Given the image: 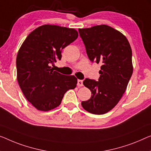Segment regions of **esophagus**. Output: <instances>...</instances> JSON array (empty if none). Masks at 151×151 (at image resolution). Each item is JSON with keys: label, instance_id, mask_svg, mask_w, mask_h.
<instances>
[{"label": "esophagus", "instance_id": "obj_1", "mask_svg": "<svg viewBox=\"0 0 151 151\" xmlns=\"http://www.w3.org/2000/svg\"><path fill=\"white\" fill-rule=\"evenodd\" d=\"M77 85H78V87H82L83 85V81H82V80H78V81H77Z\"/></svg>", "mask_w": 151, "mask_h": 151}]
</instances>
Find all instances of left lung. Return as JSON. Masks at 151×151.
Wrapping results in <instances>:
<instances>
[{
	"mask_svg": "<svg viewBox=\"0 0 151 151\" xmlns=\"http://www.w3.org/2000/svg\"><path fill=\"white\" fill-rule=\"evenodd\" d=\"M78 32L90 61L102 64L98 81H83L92 96L81 105L90 113L105 114L118 104L133 73L131 47L122 33L107 25L80 28Z\"/></svg>",
	"mask_w": 151,
	"mask_h": 151,
	"instance_id": "left-lung-1",
	"label": "left lung"
}]
</instances>
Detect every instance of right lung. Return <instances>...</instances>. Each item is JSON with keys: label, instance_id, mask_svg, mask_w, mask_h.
Instances as JSON below:
<instances>
[{"label": "right lung", "instance_id": "obj_1", "mask_svg": "<svg viewBox=\"0 0 151 151\" xmlns=\"http://www.w3.org/2000/svg\"><path fill=\"white\" fill-rule=\"evenodd\" d=\"M77 31L43 25L29 34L16 58L17 78L24 96L36 109L48 111L58 106L64 94L75 89L77 78L54 71L51 65L62 58V50L77 39Z\"/></svg>", "mask_w": 151, "mask_h": 151}]
</instances>
